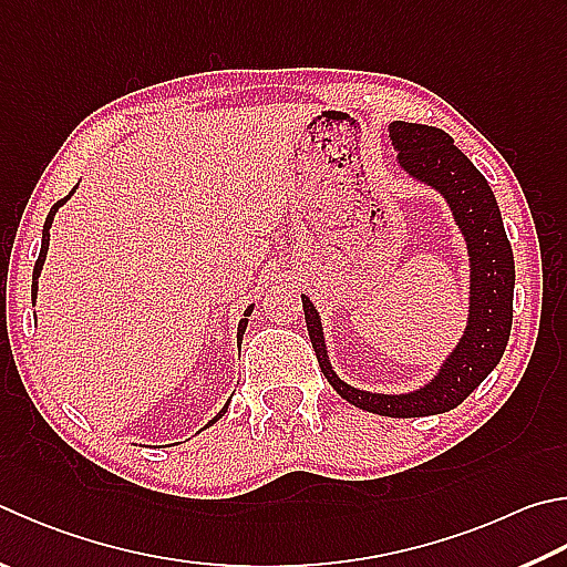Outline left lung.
<instances>
[{"mask_svg": "<svg viewBox=\"0 0 567 567\" xmlns=\"http://www.w3.org/2000/svg\"><path fill=\"white\" fill-rule=\"evenodd\" d=\"M399 163L411 176L429 183L449 200L471 255V315L463 339L436 379L414 394H369L344 384L327 362L322 324L312 302L302 297L305 322L319 369L337 394L364 411L394 419L444 414L456 409L506 352L513 322V285L516 267L503 230L498 203L478 168L454 146L446 131L421 123L394 121L389 126Z\"/></svg>", "mask_w": 567, "mask_h": 567, "instance_id": "8db88e82", "label": "left lung"}]
</instances>
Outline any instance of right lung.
Masks as SVG:
<instances>
[{
	"instance_id": "right-lung-1",
	"label": "right lung",
	"mask_w": 567,
	"mask_h": 567,
	"mask_svg": "<svg viewBox=\"0 0 567 567\" xmlns=\"http://www.w3.org/2000/svg\"><path fill=\"white\" fill-rule=\"evenodd\" d=\"M69 195H71V193H69ZM69 195H66V198H69ZM66 198L56 200V203H54V208H51V210H49V215H47V223H44V235H41V252H39V260H37V265H34V275H32V290H34V292H37V277H39V272H41V265H44V260H47V250H49V228H51V220H54V213L59 210V205H61V203H66ZM250 312H252V307H250L248 312H245V317H250ZM245 327H248V319H243V322H240V327H238V337H243ZM240 342H243V339H240ZM225 411H228V404H225V409H223L220 414L215 416V419H220V416L225 414ZM215 419L210 421V424H215Z\"/></svg>"
}]
</instances>
